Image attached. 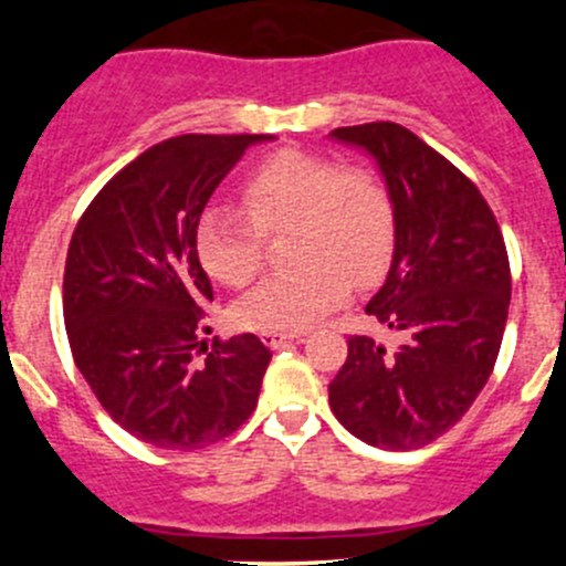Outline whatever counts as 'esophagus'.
<instances>
[{
	"label": "esophagus",
	"instance_id": "esophagus-1",
	"mask_svg": "<svg viewBox=\"0 0 566 566\" xmlns=\"http://www.w3.org/2000/svg\"><path fill=\"white\" fill-rule=\"evenodd\" d=\"M301 336H304V334H273V331H268V334H262V342H265L271 350H279V347L290 345V342L301 339Z\"/></svg>",
	"mask_w": 566,
	"mask_h": 566
}]
</instances>
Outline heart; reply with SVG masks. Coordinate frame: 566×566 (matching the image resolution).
Wrapping results in <instances>:
<instances>
[{"label":"heart","instance_id":"b5f03b06","mask_svg":"<svg viewBox=\"0 0 566 566\" xmlns=\"http://www.w3.org/2000/svg\"><path fill=\"white\" fill-rule=\"evenodd\" d=\"M243 208L213 205L193 230L205 271L247 287L265 265V232L290 235L293 273L273 276L235 306L243 328L301 334L386 271L394 249V205L378 177L301 150L262 158L243 180Z\"/></svg>","mask_w":566,"mask_h":566}]
</instances>
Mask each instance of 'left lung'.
<instances>
[{"mask_svg":"<svg viewBox=\"0 0 566 566\" xmlns=\"http://www.w3.org/2000/svg\"><path fill=\"white\" fill-rule=\"evenodd\" d=\"M328 136L367 153L391 197V268L367 315L405 336L397 347L353 336L328 402L364 443L410 452L458 424L493 373L512 295L504 238L479 188L413 130Z\"/></svg>","mask_w":566,"mask_h":566,"instance_id":"8db88e82","label":"left lung"}]
</instances>
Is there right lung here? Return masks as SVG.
Returning a JSON list of instances; mask_svg holds the SVG:
<instances>
[{
	"instance_id": "obj_1",
	"label": "right lung",
	"mask_w": 566,
	"mask_h": 566,
	"mask_svg": "<svg viewBox=\"0 0 566 566\" xmlns=\"http://www.w3.org/2000/svg\"><path fill=\"white\" fill-rule=\"evenodd\" d=\"M273 139L153 145L101 188L71 238L62 310L73 361L106 413L156 449L210 447L256 408L271 350L254 334L213 339L193 358L213 301L193 230L243 153Z\"/></svg>"
}]
</instances>
